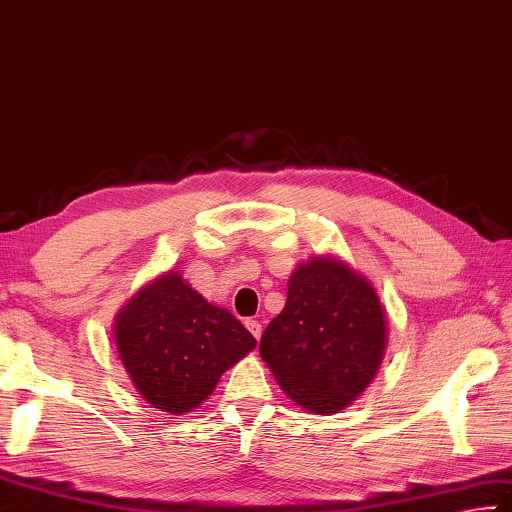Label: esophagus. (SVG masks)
<instances>
[{
	"mask_svg": "<svg viewBox=\"0 0 512 512\" xmlns=\"http://www.w3.org/2000/svg\"><path fill=\"white\" fill-rule=\"evenodd\" d=\"M245 326H247L249 333L254 335L256 340H261V333H263V326H261V322H256V320H247V322H245Z\"/></svg>",
	"mask_w": 512,
	"mask_h": 512,
	"instance_id": "esophagus-1",
	"label": "esophagus"
}]
</instances>
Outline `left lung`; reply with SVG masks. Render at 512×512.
I'll return each mask as SVG.
<instances>
[{
  "label": "left lung",
  "instance_id": "left-lung-1",
  "mask_svg": "<svg viewBox=\"0 0 512 512\" xmlns=\"http://www.w3.org/2000/svg\"><path fill=\"white\" fill-rule=\"evenodd\" d=\"M385 329L370 283L345 263L315 258L290 276L286 308L263 331L261 356L292 401L335 413L374 379Z\"/></svg>",
  "mask_w": 512,
  "mask_h": 512
}]
</instances>
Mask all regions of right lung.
Masks as SVG:
<instances>
[{"mask_svg": "<svg viewBox=\"0 0 512 512\" xmlns=\"http://www.w3.org/2000/svg\"><path fill=\"white\" fill-rule=\"evenodd\" d=\"M115 342L140 395L174 415L197 408L222 372L256 347L236 317L208 304L174 272L124 306Z\"/></svg>", "mask_w": 512, "mask_h": 512, "instance_id": "add662e5", "label": "right lung"}]
</instances>
